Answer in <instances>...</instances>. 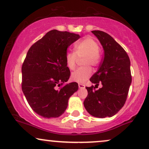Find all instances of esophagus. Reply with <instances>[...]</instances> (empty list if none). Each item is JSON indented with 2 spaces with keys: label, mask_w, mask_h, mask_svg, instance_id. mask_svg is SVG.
<instances>
[{
  "label": "esophagus",
  "mask_w": 149,
  "mask_h": 149,
  "mask_svg": "<svg viewBox=\"0 0 149 149\" xmlns=\"http://www.w3.org/2000/svg\"><path fill=\"white\" fill-rule=\"evenodd\" d=\"M78 86H79V88H80L85 87V86H84L83 84H78Z\"/></svg>",
  "instance_id": "obj_1"
}]
</instances>
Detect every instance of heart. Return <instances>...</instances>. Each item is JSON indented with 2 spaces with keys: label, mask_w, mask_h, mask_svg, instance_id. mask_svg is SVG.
<instances>
[{
  "label": "heart",
  "mask_w": 149,
  "mask_h": 149,
  "mask_svg": "<svg viewBox=\"0 0 149 149\" xmlns=\"http://www.w3.org/2000/svg\"><path fill=\"white\" fill-rule=\"evenodd\" d=\"M75 52L66 53L65 61L67 67L71 70L75 69L78 58L84 57L82 64L84 67L78 68L71 73V79L79 83H84L91 76L92 69L89 65L97 66L100 62L101 56L97 42L91 37L86 36L75 45Z\"/></svg>",
  "instance_id": "1"
}]
</instances>
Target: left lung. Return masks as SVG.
<instances>
[{"label":"left lung","instance_id":"left-lung-1","mask_svg":"<svg viewBox=\"0 0 149 149\" xmlns=\"http://www.w3.org/2000/svg\"><path fill=\"white\" fill-rule=\"evenodd\" d=\"M104 49V57L97 71L90 78L97 88L87 87L88 95L84 106L89 114L96 118L112 117L125 104L130 85L131 73L130 59L126 51L110 35L100 30L92 31Z\"/></svg>","mask_w":149,"mask_h":149}]
</instances>
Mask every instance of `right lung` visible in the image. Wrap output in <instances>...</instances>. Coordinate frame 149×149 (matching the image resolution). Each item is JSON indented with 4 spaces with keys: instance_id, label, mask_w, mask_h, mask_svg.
<instances>
[{
    "instance_id": "obj_1",
    "label": "right lung",
    "mask_w": 149,
    "mask_h": 149,
    "mask_svg": "<svg viewBox=\"0 0 149 149\" xmlns=\"http://www.w3.org/2000/svg\"><path fill=\"white\" fill-rule=\"evenodd\" d=\"M78 34L51 30L31 45L22 65V90L29 106L47 118L65 112L68 100L78 88L77 82L65 83L70 71L65 61L67 48Z\"/></svg>"
}]
</instances>
